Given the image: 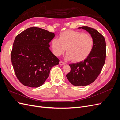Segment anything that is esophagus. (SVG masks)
Returning <instances> with one entry per match:
<instances>
[{
	"label": "esophagus",
	"mask_w": 120,
	"mask_h": 120,
	"mask_svg": "<svg viewBox=\"0 0 120 120\" xmlns=\"http://www.w3.org/2000/svg\"><path fill=\"white\" fill-rule=\"evenodd\" d=\"M59 64H60V66H63V65H64V64H65V63L64 62V61H60V63H59Z\"/></svg>",
	"instance_id": "34e87169"
}]
</instances>
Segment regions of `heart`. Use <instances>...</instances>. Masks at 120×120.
I'll use <instances>...</instances> for the list:
<instances>
[{
    "instance_id": "obj_1",
    "label": "heart",
    "mask_w": 120,
    "mask_h": 120,
    "mask_svg": "<svg viewBox=\"0 0 120 120\" xmlns=\"http://www.w3.org/2000/svg\"><path fill=\"white\" fill-rule=\"evenodd\" d=\"M91 35L82 32L68 30L60 34L59 39L54 38L51 42L53 53L56 56L63 54L66 49L67 60L75 62L85 60L91 52L94 46Z\"/></svg>"
}]
</instances>
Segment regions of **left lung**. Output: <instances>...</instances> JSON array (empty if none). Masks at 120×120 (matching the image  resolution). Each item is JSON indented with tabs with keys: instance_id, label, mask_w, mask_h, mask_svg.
<instances>
[{
	"instance_id": "left-lung-1",
	"label": "left lung",
	"mask_w": 120,
	"mask_h": 120,
	"mask_svg": "<svg viewBox=\"0 0 120 120\" xmlns=\"http://www.w3.org/2000/svg\"><path fill=\"white\" fill-rule=\"evenodd\" d=\"M94 39L91 52L84 60L70 64L71 71L66 75L68 80L75 86H86L95 81L101 73L106 60V45L103 35L95 29L82 26Z\"/></svg>"
}]
</instances>
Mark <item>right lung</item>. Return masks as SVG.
<instances>
[{
    "instance_id": "obj_1",
    "label": "right lung",
    "mask_w": 120,
    "mask_h": 120,
    "mask_svg": "<svg viewBox=\"0 0 120 120\" xmlns=\"http://www.w3.org/2000/svg\"><path fill=\"white\" fill-rule=\"evenodd\" d=\"M55 34L37 27L27 28L18 34L11 52L15 75L24 86H41L49 75L51 68L60 60L49 50V43Z\"/></svg>"
}]
</instances>
